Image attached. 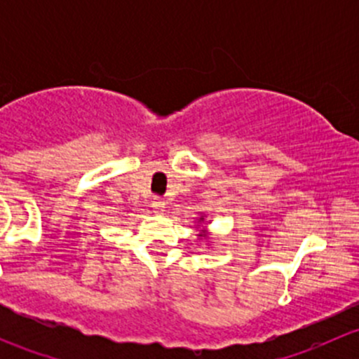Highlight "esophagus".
Instances as JSON below:
<instances>
[{
    "mask_svg": "<svg viewBox=\"0 0 359 359\" xmlns=\"http://www.w3.org/2000/svg\"><path fill=\"white\" fill-rule=\"evenodd\" d=\"M151 205H153V208H154V212L156 213H161V212H165V208H166V203H165V200H161V198H153V203H151Z\"/></svg>",
    "mask_w": 359,
    "mask_h": 359,
    "instance_id": "1",
    "label": "esophagus"
}]
</instances>
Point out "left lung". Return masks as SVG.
Segmentation results:
<instances>
[{"mask_svg": "<svg viewBox=\"0 0 359 359\" xmlns=\"http://www.w3.org/2000/svg\"><path fill=\"white\" fill-rule=\"evenodd\" d=\"M200 220H203V217H201V219H200ZM198 236H201V238H203V236H205V234H198Z\"/></svg>", "mask_w": 359, "mask_h": 359, "instance_id": "8db88e82", "label": "left lung"}]
</instances>
